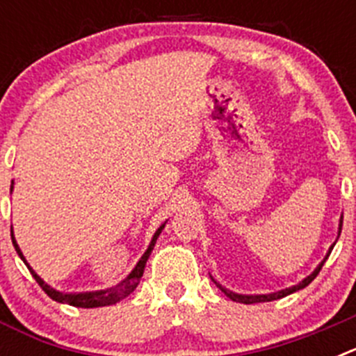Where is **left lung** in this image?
Masks as SVG:
<instances>
[{"mask_svg": "<svg viewBox=\"0 0 356 356\" xmlns=\"http://www.w3.org/2000/svg\"><path fill=\"white\" fill-rule=\"evenodd\" d=\"M341 229H342V221H341V225H339V235H341ZM333 246H335V244H333ZM333 246L330 248V251H328V254H326V259H328L330 257V253H332V250H333ZM326 259L323 260V262L319 264V267H317L316 271L312 273V275L310 276H307V278L303 280V282H301V284H298V285H294V287H291V289H285V291H280V292H273V294H262V296H246V294H235V292H232V291H228V289H225L222 287V285H219L216 282V280L212 278V276H210V278H212V282L213 284L217 285V287L221 289L222 292H225L226 296H228L229 300L232 301H237V303H244V305H253V303H264V301H275V300H280V298H285V296H289V294H292V292H296V291H300V289H305L307 287L308 284H310V282H312L314 278H316L317 275H319V271L321 269H323V266H325V262H326Z\"/></svg>", "mask_w": 356, "mask_h": 356, "instance_id": "left-lung-1", "label": "left lung"}]
</instances>
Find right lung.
I'll return each mask as SVG.
<instances>
[{
    "label": "right lung",
    "mask_w": 356,
    "mask_h": 356,
    "mask_svg": "<svg viewBox=\"0 0 356 356\" xmlns=\"http://www.w3.org/2000/svg\"><path fill=\"white\" fill-rule=\"evenodd\" d=\"M163 226H165V222H163L162 226H160L159 229H156V234L153 235V238H151V244L149 248L146 250V253L143 254V259L139 260V264L135 266L134 271L128 275V278H124L119 285H115V287L112 289H106V291H97V292H83V294H67V292H58L55 291V289L49 287L48 284H44V280H40V276H37V273L31 269L30 266H28V262L24 260L23 253H21V250H19L17 242H15L14 238V234H12V228H10V235H12V244H14L15 251H17V254L23 259V262L26 264L28 269H30L31 276L35 278L37 284L42 287V291L46 292V294L51 298V300L58 301V303H67L71 305V307H80V308H96V307H106V305H115L118 301L124 300L127 296H130L131 292L137 289V285H139L140 278H143L144 275V267H146V262L147 259H149L151 251H153V246H155L156 238H159L160 232L163 229Z\"/></svg>",
    "instance_id": "obj_1"
}]
</instances>
